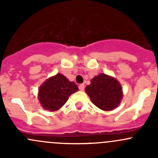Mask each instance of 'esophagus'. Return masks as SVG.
<instances>
[{"label":"esophagus","mask_w":158,"mask_h":158,"mask_svg":"<svg viewBox=\"0 0 158 158\" xmlns=\"http://www.w3.org/2000/svg\"><path fill=\"white\" fill-rule=\"evenodd\" d=\"M79 89L80 91H83L84 89H85V85H84V84H80V85H79Z\"/></svg>","instance_id":"esophagus-1"}]
</instances>
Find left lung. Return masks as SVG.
I'll use <instances>...</instances> for the list:
<instances>
[{
	"label": "left lung",
	"instance_id": "8db88e82",
	"mask_svg": "<svg viewBox=\"0 0 158 158\" xmlns=\"http://www.w3.org/2000/svg\"><path fill=\"white\" fill-rule=\"evenodd\" d=\"M85 92L92 102L103 111H111L117 108L123 97L122 85L112 76L101 73L94 76Z\"/></svg>",
	"mask_w": 158,
	"mask_h": 158
}]
</instances>
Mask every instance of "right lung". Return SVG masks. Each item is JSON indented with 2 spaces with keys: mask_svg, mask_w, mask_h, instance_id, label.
Listing matches in <instances>:
<instances>
[{
  "mask_svg": "<svg viewBox=\"0 0 158 158\" xmlns=\"http://www.w3.org/2000/svg\"><path fill=\"white\" fill-rule=\"evenodd\" d=\"M79 90L74 82L62 75L48 78L38 89V99L45 110L55 111L60 109L67 102L69 95Z\"/></svg>",
  "mask_w": 158,
  "mask_h": 158,
  "instance_id": "1",
  "label": "right lung"
}]
</instances>
